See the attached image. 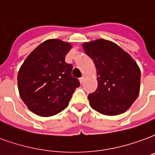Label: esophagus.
Listing matches in <instances>:
<instances>
[{"mask_svg":"<svg viewBox=\"0 0 155 155\" xmlns=\"http://www.w3.org/2000/svg\"><path fill=\"white\" fill-rule=\"evenodd\" d=\"M84 81H85V76H82V77L80 79V82H81V84L84 82Z\"/></svg>","mask_w":155,"mask_h":155,"instance_id":"1","label":"esophagus"}]
</instances>
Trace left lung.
Returning a JSON list of instances; mask_svg holds the SVG:
<instances>
[{
	"label": "left lung",
	"instance_id": "1",
	"mask_svg": "<svg viewBox=\"0 0 155 155\" xmlns=\"http://www.w3.org/2000/svg\"><path fill=\"white\" fill-rule=\"evenodd\" d=\"M83 48L97 70L98 88L88 96L91 107L107 116L125 113L140 93L138 65L127 51L108 40L84 42Z\"/></svg>",
	"mask_w": 155,
	"mask_h": 155
}]
</instances>
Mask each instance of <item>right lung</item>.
<instances>
[{
  "instance_id": "right-lung-1",
  "label": "right lung",
  "mask_w": 155,
  "mask_h": 155,
  "mask_svg": "<svg viewBox=\"0 0 155 155\" xmlns=\"http://www.w3.org/2000/svg\"><path fill=\"white\" fill-rule=\"evenodd\" d=\"M71 48L60 39L47 40L28 55L19 69V95L37 115L51 117L61 112L80 86L78 79L71 75L73 66L65 61Z\"/></svg>"
}]
</instances>
